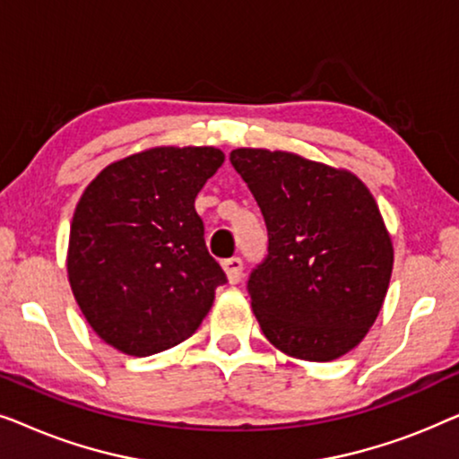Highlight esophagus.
Wrapping results in <instances>:
<instances>
[{"instance_id": "esophagus-1", "label": "esophagus", "mask_w": 459, "mask_h": 459, "mask_svg": "<svg viewBox=\"0 0 459 459\" xmlns=\"http://www.w3.org/2000/svg\"><path fill=\"white\" fill-rule=\"evenodd\" d=\"M223 269H225V275H228L230 284H238V281L242 280V259L240 256H231V259H225L223 261Z\"/></svg>"}]
</instances>
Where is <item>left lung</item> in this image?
<instances>
[{
    "mask_svg": "<svg viewBox=\"0 0 459 459\" xmlns=\"http://www.w3.org/2000/svg\"><path fill=\"white\" fill-rule=\"evenodd\" d=\"M230 162L267 225V255L248 275L267 341L305 361L357 347L385 303L393 244L353 173L290 152L238 148Z\"/></svg>",
    "mask_w": 459,
    "mask_h": 459,
    "instance_id": "8db88e82",
    "label": "left lung"
}]
</instances>
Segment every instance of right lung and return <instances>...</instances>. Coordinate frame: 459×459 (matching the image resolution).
Instances as JSON below:
<instances>
[{"label": "right lung", "instance_id": "1", "mask_svg": "<svg viewBox=\"0 0 459 459\" xmlns=\"http://www.w3.org/2000/svg\"><path fill=\"white\" fill-rule=\"evenodd\" d=\"M217 148H152L112 162L71 223L68 280L96 334L148 357L190 338L228 278L194 200L223 165Z\"/></svg>", "mask_w": 459, "mask_h": 459}]
</instances>
